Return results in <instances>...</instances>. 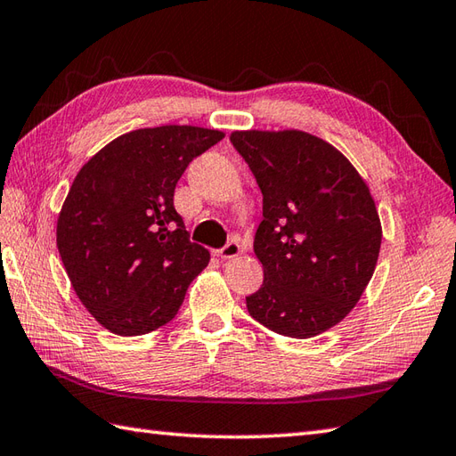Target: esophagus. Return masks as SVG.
Returning <instances> with one entry per match:
<instances>
[{
  "mask_svg": "<svg viewBox=\"0 0 456 456\" xmlns=\"http://www.w3.org/2000/svg\"><path fill=\"white\" fill-rule=\"evenodd\" d=\"M239 253H240V247H239L237 240H229V243H227L225 247L219 248L217 256H221V258H233V256H237Z\"/></svg>",
  "mask_w": 456,
  "mask_h": 456,
  "instance_id": "esophagus-1",
  "label": "esophagus"
}]
</instances>
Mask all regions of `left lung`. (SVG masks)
<instances>
[{"instance_id":"8db88e82","label":"left lung","mask_w":456,"mask_h":456,"mask_svg":"<svg viewBox=\"0 0 456 456\" xmlns=\"http://www.w3.org/2000/svg\"><path fill=\"white\" fill-rule=\"evenodd\" d=\"M231 142L263 191L255 255L265 281L247 310L289 338L326 332L358 305L376 271L381 221L340 150L302 130H235Z\"/></svg>"}]
</instances>
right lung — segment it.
Returning a JSON list of instances; mask_svg holds the SVG:
<instances>
[{
  "label": "right lung",
  "mask_w": 456,
  "mask_h": 456,
  "mask_svg": "<svg viewBox=\"0 0 456 456\" xmlns=\"http://www.w3.org/2000/svg\"><path fill=\"white\" fill-rule=\"evenodd\" d=\"M225 138L201 126L122 134L78 169L57 219V248L78 300L118 336L167 324L209 265L174 208L175 183L195 156Z\"/></svg>",
  "instance_id": "obj_1"
}]
</instances>
